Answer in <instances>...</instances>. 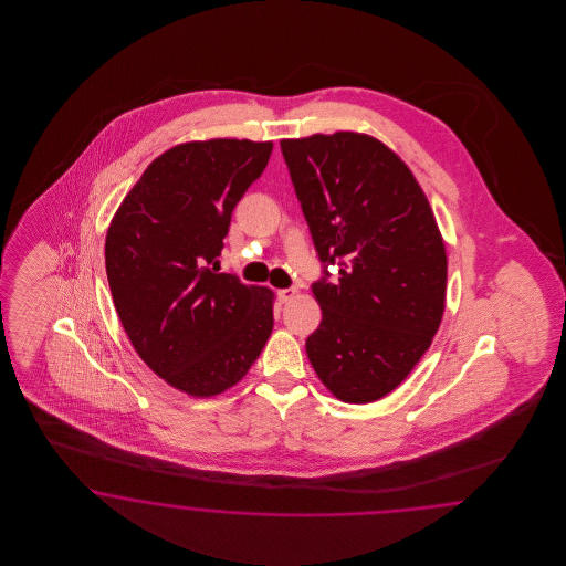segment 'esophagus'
I'll use <instances>...</instances> for the list:
<instances>
[{
  "label": "esophagus",
  "mask_w": 566,
  "mask_h": 566,
  "mask_svg": "<svg viewBox=\"0 0 566 566\" xmlns=\"http://www.w3.org/2000/svg\"><path fill=\"white\" fill-rule=\"evenodd\" d=\"M298 294V289L296 286H292V289H282V291H277V296H280V301L282 303H289V301H292L294 296Z\"/></svg>",
  "instance_id": "obj_1"
}]
</instances>
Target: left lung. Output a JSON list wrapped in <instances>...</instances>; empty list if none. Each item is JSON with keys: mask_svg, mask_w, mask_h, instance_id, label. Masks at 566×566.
<instances>
[{"mask_svg": "<svg viewBox=\"0 0 566 566\" xmlns=\"http://www.w3.org/2000/svg\"><path fill=\"white\" fill-rule=\"evenodd\" d=\"M282 155L322 261L338 280L311 286L322 324L307 357L348 405L396 390L426 355L446 307L444 240L409 166L379 138H282Z\"/></svg>", "mask_w": 566, "mask_h": 566, "instance_id": "left-lung-1", "label": "left lung"}]
</instances>
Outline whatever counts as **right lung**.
Here are the masks:
<instances>
[{"label": "right lung", "mask_w": 566, "mask_h": 566, "mask_svg": "<svg viewBox=\"0 0 566 566\" xmlns=\"http://www.w3.org/2000/svg\"><path fill=\"white\" fill-rule=\"evenodd\" d=\"M272 149L249 138L180 143L147 166L107 228L122 327L155 376L185 395L237 386L272 336L274 292L218 272L232 209Z\"/></svg>", "instance_id": "obj_1"}]
</instances>
